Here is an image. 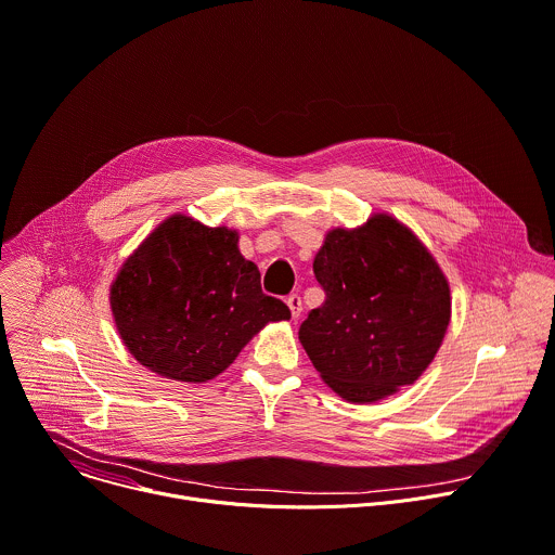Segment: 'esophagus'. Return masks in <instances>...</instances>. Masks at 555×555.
Wrapping results in <instances>:
<instances>
[{
	"label": "esophagus",
	"mask_w": 555,
	"mask_h": 555,
	"mask_svg": "<svg viewBox=\"0 0 555 555\" xmlns=\"http://www.w3.org/2000/svg\"><path fill=\"white\" fill-rule=\"evenodd\" d=\"M285 304H287V308H289V312H292V319H298V317H300V310H304V304H300V296H298V294H289V296L285 298Z\"/></svg>",
	"instance_id": "esophagus-1"
}]
</instances>
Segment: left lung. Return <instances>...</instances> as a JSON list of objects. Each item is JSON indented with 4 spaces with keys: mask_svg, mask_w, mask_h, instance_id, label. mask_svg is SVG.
Listing matches in <instances>:
<instances>
[{
    "mask_svg": "<svg viewBox=\"0 0 555 555\" xmlns=\"http://www.w3.org/2000/svg\"><path fill=\"white\" fill-rule=\"evenodd\" d=\"M325 304L298 338L323 380L349 402L412 385L449 325V285L427 247L396 219L332 230L314 259Z\"/></svg>",
    "mask_w": 555,
    "mask_h": 555,
    "instance_id": "obj_1",
    "label": "left lung"
}]
</instances>
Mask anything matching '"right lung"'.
<instances>
[{
	"mask_svg": "<svg viewBox=\"0 0 555 555\" xmlns=\"http://www.w3.org/2000/svg\"><path fill=\"white\" fill-rule=\"evenodd\" d=\"M238 234L170 217L124 263L111 289L117 330L147 370L183 383L221 374L266 323L289 319L261 289Z\"/></svg>",
	"mask_w": 555,
	"mask_h": 555,
	"instance_id": "add662e5",
	"label": "right lung"
}]
</instances>
